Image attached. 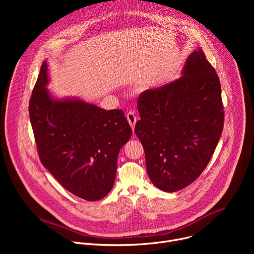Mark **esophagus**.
<instances>
[{"label":"esophagus","mask_w":254,"mask_h":254,"mask_svg":"<svg viewBox=\"0 0 254 254\" xmlns=\"http://www.w3.org/2000/svg\"><path fill=\"white\" fill-rule=\"evenodd\" d=\"M127 119L128 121V124L131 127V128H134V126L136 123V116L132 112H129L127 114Z\"/></svg>","instance_id":"1"}]
</instances>
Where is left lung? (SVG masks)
Listing matches in <instances>:
<instances>
[{
	"label": "left lung",
	"mask_w": 254,
	"mask_h": 254,
	"mask_svg": "<svg viewBox=\"0 0 254 254\" xmlns=\"http://www.w3.org/2000/svg\"><path fill=\"white\" fill-rule=\"evenodd\" d=\"M134 132L146 155L152 183L165 192L187 187L210 162L224 126L221 85L199 48L183 75L137 98Z\"/></svg>",
	"instance_id": "8db88e82"
}]
</instances>
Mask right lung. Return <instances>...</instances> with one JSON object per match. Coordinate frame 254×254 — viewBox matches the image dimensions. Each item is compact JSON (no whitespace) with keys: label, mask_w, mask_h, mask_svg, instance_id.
I'll return each instance as SVG.
<instances>
[{"label":"right lung","mask_w":254,"mask_h":254,"mask_svg":"<svg viewBox=\"0 0 254 254\" xmlns=\"http://www.w3.org/2000/svg\"><path fill=\"white\" fill-rule=\"evenodd\" d=\"M43 62L29 102L30 121L42 165L60 185L87 201L111 192L120 150L131 136L122 110L105 111L79 99L55 100Z\"/></svg>","instance_id":"1"}]
</instances>
